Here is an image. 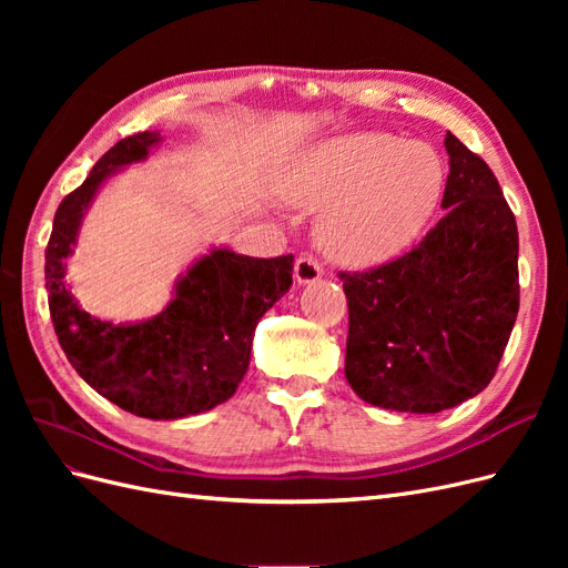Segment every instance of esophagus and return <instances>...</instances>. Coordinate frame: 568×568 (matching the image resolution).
Returning <instances> with one entry per match:
<instances>
[{"instance_id":"34e87169","label":"esophagus","mask_w":568,"mask_h":568,"mask_svg":"<svg viewBox=\"0 0 568 568\" xmlns=\"http://www.w3.org/2000/svg\"><path fill=\"white\" fill-rule=\"evenodd\" d=\"M294 274H296V282L298 284H313L322 277V267L317 261L307 255H298L296 257V265H294Z\"/></svg>"}]
</instances>
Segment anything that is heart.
<instances>
[{
  "label": "heart",
  "mask_w": 568,
  "mask_h": 568,
  "mask_svg": "<svg viewBox=\"0 0 568 568\" xmlns=\"http://www.w3.org/2000/svg\"><path fill=\"white\" fill-rule=\"evenodd\" d=\"M445 189L438 153L386 132H351L313 144L277 182L280 196L320 211L317 242L348 267L400 255L434 217Z\"/></svg>",
  "instance_id": "obj_1"
}]
</instances>
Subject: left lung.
I'll list each match as a JSON object with an SVG mask.
<instances>
[{
	"label": "left lung",
	"mask_w": 568,
	"mask_h": 568,
	"mask_svg": "<svg viewBox=\"0 0 568 568\" xmlns=\"http://www.w3.org/2000/svg\"><path fill=\"white\" fill-rule=\"evenodd\" d=\"M445 215L417 248L341 272L346 379L369 405L434 415L484 390L519 313V232L493 170L445 134Z\"/></svg>",
	"instance_id": "left-lung-1"
}]
</instances>
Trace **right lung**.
<instances>
[{"instance_id": "obj_1", "label": "right lung", "mask_w": 568, "mask_h": 568, "mask_svg": "<svg viewBox=\"0 0 568 568\" xmlns=\"http://www.w3.org/2000/svg\"><path fill=\"white\" fill-rule=\"evenodd\" d=\"M161 142V132L149 130L125 136L61 201L44 253V280L59 343L82 379L136 417L182 419L236 393L257 322L294 284V255L263 261L213 246L180 274L159 315L113 324L82 311L63 282L82 217L101 186L146 161Z\"/></svg>"}]
</instances>
